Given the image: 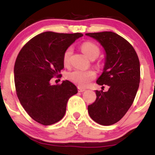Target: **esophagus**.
<instances>
[{"label":"esophagus","instance_id":"obj_1","mask_svg":"<svg viewBox=\"0 0 155 155\" xmlns=\"http://www.w3.org/2000/svg\"><path fill=\"white\" fill-rule=\"evenodd\" d=\"M85 90H85L84 88H81V87H78V91L80 92H84Z\"/></svg>","mask_w":155,"mask_h":155}]
</instances>
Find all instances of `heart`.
<instances>
[{
	"label": "heart",
	"instance_id": "obj_1",
	"mask_svg": "<svg viewBox=\"0 0 155 155\" xmlns=\"http://www.w3.org/2000/svg\"><path fill=\"white\" fill-rule=\"evenodd\" d=\"M81 51L90 59H95L100 54V49L95 43L91 41L84 42L81 46ZM72 54L71 47H68L64 51L63 60L65 65H68L71 55ZM96 74L92 70H80L76 69L66 74V78L69 81L78 85L79 87H86L89 83L94 79Z\"/></svg>",
	"mask_w": 155,
	"mask_h": 155
}]
</instances>
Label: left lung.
<instances>
[{
	"label": "left lung",
	"instance_id": "left-lung-1",
	"mask_svg": "<svg viewBox=\"0 0 155 155\" xmlns=\"http://www.w3.org/2000/svg\"><path fill=\"white\" fill-rule=\"evenodd\" d=\"M85 35L104 47V68L96 82L109 87L107 92L96 90L97 97L88 106V113L97 123L111 125L120 121L133 104L140 83L139 60L132 45L117 33L106 31Z\"/></svg>",
	"mask_w": 155,
	"mask_h": 155
}]
</instances>
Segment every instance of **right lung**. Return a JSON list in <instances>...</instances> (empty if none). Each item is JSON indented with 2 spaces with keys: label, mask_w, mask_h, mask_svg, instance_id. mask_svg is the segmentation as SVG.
Here are the masks:
<instances>
[{
  "label": "right lung",
  "mask_w": 155,
  "mask_h": 155,
  "mask_svg": "<svg viewBox=\"0 0 155 155\" xmlns=\"http://www.w3.org/2000/svg\"><path fill=\"white\" fill-rule=\"evenodd\" d=\"M81 33L44 32L22 48L15 64V83L19 102L33 120L44 125L59 122L68 99L78 92L71 81L51 85L64 68L63 53Z\"/></svg>",
  "instance_id": "1"
}]
</instances>
